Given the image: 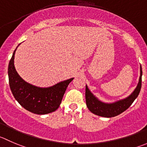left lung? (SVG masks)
<instances>
[{
	"label": "left lung",
	"mask_w": 147,
	"mask_h": 147,
	"mask_svg": "<svg viewBox=\"0 0 147 147\" xmlns=\"http://www.w3.org/2000/svg\"><path fill=\"white\" fill-rule=\"evenodd\" d=\"M142 69L140 65V77L136 89L129 96L124 99L120 100L112 103H106L99 100L88 89L86 85L85 88V100L86 105L90 111L95 115L105 118H111L118 116L125 111L130 107L132 102L135 100L139 95L142 88Z\"/></svg>",
	"instance_id": "obj_1"
}]
</instances>
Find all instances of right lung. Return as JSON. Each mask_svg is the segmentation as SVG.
Returning a JSON list of instances; mask_svg holds the SVG:
<instances>
[{"label": "right lung", "instance_id": "add662e5", "mask_svg": "<svg viewBox=\"0 0 147 147\" xmlns=\"http://www.w3.org/2000/svg\"><path fill=\"white\" fill-rule=\"evenodd\" d=\"M16 49L13 53L8 70L10 88L15 99L26 110L35 114L44 115L55 111L62 102L68 85L74 78L49 88H39L28 83L19 76L14 67Z\"/></svg>", "mask_w": 147, "mask_h": 147}]
</instances>
